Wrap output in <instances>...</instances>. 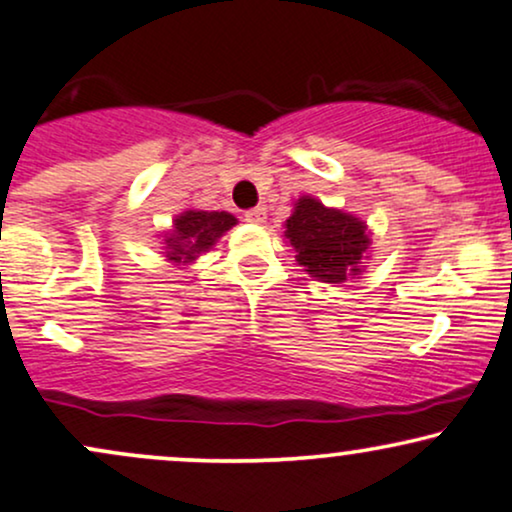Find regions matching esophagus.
Masks as SVG:
<instances>
[{"mask_svg":"<svg viewBox=\"0 0 512 512\" xmlns=\"http://www.w3.org/2000/svg\"><path fill=\"white\" fill-rule=\"evenodd\" d=\"M264 219H267V207H255L245 212V221L250 224H264Z\"/></svg>","mask_w":512,"mask_h":512,"instance_id":"34e87169","label":"esophagus"}]
</instances>
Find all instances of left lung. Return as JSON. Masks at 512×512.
Listing matches in <instances>:
<instances>
[{"instance_id": "left-lung-1", "label": "left lung", "mask_w": 512, "mask_h": 512, "mask_svg": "<svg viewBox=\"0 0 512 512\" xmlns=\"http://www.w3.org/2000/svg\"><path fill=\"white\" fill-rule=\"evenodd\" d=\"M286 238L298 252L300 267L324 283H343L362 274V260L372 243L365 221L343 209L324 207L310 195L295 202L286 219Z\"/></svg>"}]
</instances>
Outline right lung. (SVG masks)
<instances>
[{
	"label": "right lung",
	"instance_id": "right-lung-1",
	"mask_svg": "<svg viewBox=\"0 0 512 512\" xmlns=\"http://www.w3.org/2000/svg\"><path fill=\"white\" fill-rule=\"evenodd\" d=\"M233 226H236V217L229 212L186 209L174 219V229L164 233V257L171 264L195 262Z\"/></svg>",
	"mask_w": 512,
	"mask_h": 512
}]
</instances>
